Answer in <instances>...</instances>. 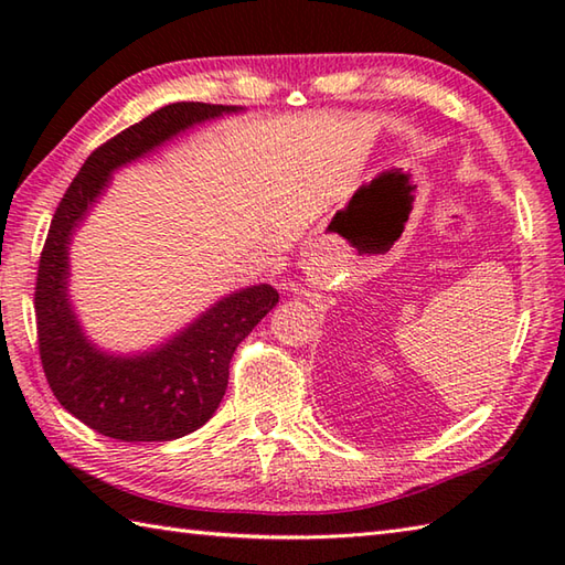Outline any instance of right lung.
Wrapping results in <instances>:
<instances>
[{
  "instance_id": "right-lung-1",
  "label": "right lung",
  "mask_w": 565,
  "mask_h": 565,
  "mask_svg": "<svg viewBox=\"0 0 565 565\" xmlns=\"http://www.w3.org/2000/svg\"><path fill=\"white\" fill-rule=\"evenodd\" d=\"M223 111H235V106L203 102L162 106L102 142L84 160L55 209L33 294L39 354L57 403L104 437L170 441L206 425L225 395L237 344L279 303V294L269 284L243 289L215 303L172 342L134 359L94 350L67 303L70 235L116 167Z\"/></svg>"
}]
</instances>
